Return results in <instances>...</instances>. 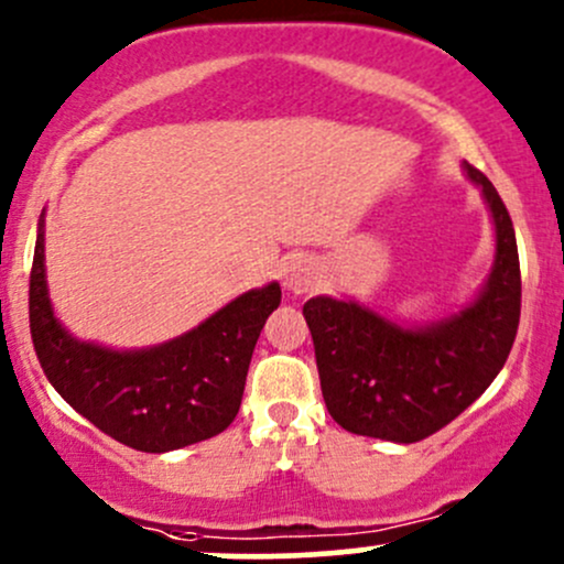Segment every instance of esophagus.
I'll return each instance as SVG.
<instances>
[{
    "mask_svg": "<svg viewBox=\"0 0 564 564\" xmlns=\"http://www.w3.org/2000/svg\"><path fill=\"white\" fill-rule=\"evenodd\" d=\"M318 281H321L318 264L307 257H292L286 262V268H283V283H286V289L292 294L311 292L313 286H318Z\"/></svg>",
    "mask_w": 564,
    "mask_h": 564,
    "instance_id": "34e87169",
    "label": "esophagus"
}]
</instances>
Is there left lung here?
Returning <instances> with one entry per match:
<instances>
[{"label":"left lung","instance_id":"1","mask_svg":"<svg viewBox=\"0 0 564 564\" xmlns=\"http://www.w3.org/2000/svg\"><path fill=\"white\" fill-rule=\"evenodd\" d=\"M495 225V264L476 300L429 326H399L358 302L313 296V334L326 410L358 436L412 444L474 404L503 369L519 326L522 275L511 216L490 178L466 163Z\"/></svg>","mask_w":564,"mask_h":564}]
</instances>
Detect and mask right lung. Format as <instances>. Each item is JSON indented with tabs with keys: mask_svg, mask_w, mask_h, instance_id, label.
Wrapping results in <instances>:
<instances>
[{
	"mask_svg": "<svg viewBox=\"0 0 564 564\" xmlns=\"http://www.w3.org/2000/svg\"><path fill=\"white\" fill-rule=\"evenodd\" d=\"M281 286L240 294L200 326L141 350L79 343L53 315L45 281V214L29 278V324L51 386L98 431L139 453H171L221 433L243 399L246 375Z\"/></svg>",
	"mask_w": 564,
	"mask_h": 564,
	"instance_id": "right-lung-1",
	"label": "right lung"
}]
</instances>
